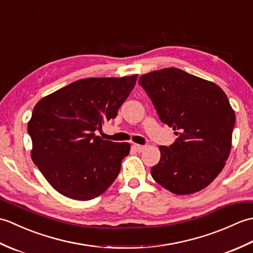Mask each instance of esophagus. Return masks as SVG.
<instances>
[{
    "label": "esophagus",
    "mask_w": 253,
    "mask_h": 253,
    "mask_svg": "<svg viewBox=\"0 0 253 253\" xmlns=\"http://www.w3.org/2000/svg\"><path fill=\"white\" fill-rule=\"evenodd\" d=\"M133 148H135V150L137 152H142V151H144V149H146L147 147L146 146H140V144H135V146H133Z\"/></svg>",
    "instance_id": "esophagus-1"
}]
</instances>
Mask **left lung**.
Here are the masks:
<instances>
[{
    "instance_id": "1",
    "label": "left lung",
    "mask_w": 253,
    "mask_h": 253,
    "mask_svg": "<svg viewBox=\"0 0 253 253\" xmlns=\"http://www.w3.org/2000/svg\"><path fill=\"white\" fill-rule=\"evenodd\" d=\"M139 84L160 120L179 137L160 146L153 179L176 195L204 189L216 178L232 149L235 112L227 95L212 82L169 67L144 74Z\"/></svg>"
}]
</instances>
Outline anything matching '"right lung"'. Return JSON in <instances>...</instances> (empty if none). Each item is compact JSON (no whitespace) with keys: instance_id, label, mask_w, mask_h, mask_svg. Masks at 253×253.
<instances>
[{"instance_id":"right-lung-1","label":"right lung","mask_w":253,"mask_h":253,"mask_svg":"<svg viewBox=\"0 0 253 253\" xmlns=\"http://www.w3.org/2000/svg\"><path fill=\"white\" fill-rule=\"evenodd\" d=\"M137 78L80 79L36 104L28 123L31 159L57 192L87 201L115 180L130 144L104 140L94 131L116 117Z\"/></svg>"}]
</instances>
